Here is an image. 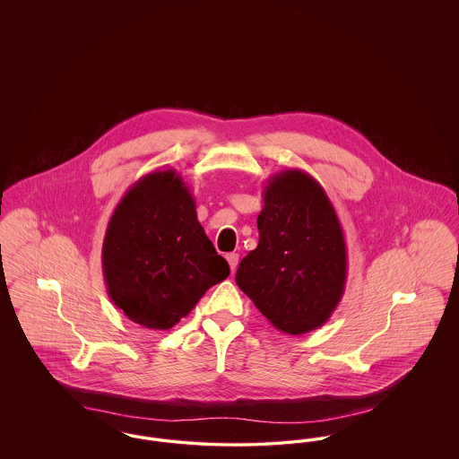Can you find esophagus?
I'll return each mask as SVG.
<instances>
[{
    "instance_id": "esophagus-1",
    "label": "esophagus",
    "mask_w": 459,
    "mask_h": 459,
    "mask_svg": "<svg viewBox=\"0 0 459 459\" xmlns=\"http://www.w3.org/2000/svg\"><path fill=\"white\" fill-rule=\"evenodd\" d=\"M225 258H227L229 266H230V270H232V273H234L236 268H238V263H239V255H238V253H229Z\"/></svg>"
}]
</instances>
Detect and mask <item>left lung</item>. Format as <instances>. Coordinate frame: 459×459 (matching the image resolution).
<instances>
[{
  "label": "left lung",
  "instance_id": "1",
  "mask_svg": "<svg viewBox=\"0 0 459 459\" xmlns=\"http://www.w3.org/2000/svg\"><path fill=\"white\" fill-rule=\"evenodd\" d=\"M256 223L260 242L236 273L240 290L284 333L322 327L348 279L344 232L327 193L298 169L272 175Z\"/></svg>",
  "mask_w": 459,
  "mask_h": 459
}]
</instances>
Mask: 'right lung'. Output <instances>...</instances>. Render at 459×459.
<instances>
[{"instance_id":"right-lung-1","label":"right lung","mask_w":459,"mask_h":459,"mask_svg":"<svg viewBox=\"0 0 459 459\" xmlns=\"http://www.w3.org/2000/svg\"><path fill=\"white\" fill-rule=\"evenodd\" d=\"M101 263L113 305L152 330L174 327L230 273L174 169L154 170L132 184L109 219Z\"/></svg>"}]
</instances>
